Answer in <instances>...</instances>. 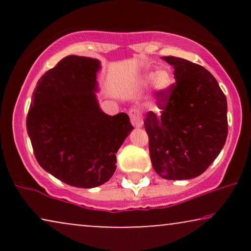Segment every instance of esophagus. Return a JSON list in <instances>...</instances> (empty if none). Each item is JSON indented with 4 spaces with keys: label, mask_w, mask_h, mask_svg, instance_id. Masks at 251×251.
<instances>
[{
    "label": "esophagus",
    "mask_w": 251,
    "mask_h": 251,
    "mask_svg": "<svg viewBox=\"0 0 251 251\" xmlns=\"http://www.w3.org/2000/svg\"><path fill=\"white\" fill-rule=\"evenodd\" d=\"M129 116H130V120H131V123H132L133 126H137V128H139V126H143L142 112H140L138 108L133 107V108L130 109Z\"/></svg>",
    "instance_id": "obj_1"
}]
</instances>
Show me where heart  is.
<instances>
[{"label": "heart", "instance_id": "obj_1", "mask_svg": "<svg viewBox=\"0 0 251 251\" xmlns=\"http://www.w3.org/2000/svg\"><path fill=\"white\" fill-rule=\"evenodd\" d=\"M144 83L154 82V88L157 91H166L174 84V76L169 71L162 70L159 72H150L144 76Z\"/></svg>", "mask_w": 251, "mask_h": 251}]
</instances>
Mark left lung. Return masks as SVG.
<instances>
[{
	"instance_id": "8db88e82",
	"label": "left lung",
	"mask_w": 251,
	"mask_h": 251,
	"mask_svg": "<svg viewBox=\"0 0 251 251\" xmlns=\"http://www.w3.org/2000/svg\"><path fill=\"white\" fill-rule=\"evenodd\" d=\"M163 59L174 66L176 82L156 91L161 111L144 120L151 161L164 179H191L204 173L225 145L227 102L204 67L178 57Z\"/></svg>"
}]
</instances>
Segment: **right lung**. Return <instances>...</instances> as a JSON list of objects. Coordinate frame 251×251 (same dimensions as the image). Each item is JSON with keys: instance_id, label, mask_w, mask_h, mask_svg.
Instances as JSON below:
<instances>
[{"instance_id": "obj_1", "label": "right lung", "mask_w": 251, "mask_h": 251, "mask_svg": "<svg viewBox=\"0 0 251 251\" xmlns=\"http://www.w3.org/2000/svg\"><path fill=\"white\" fill-rule=\"evenodd\" d=\"M99 67L89 57L63 58L37 81L27 114L37 162L75 187L106 183L116 169L115 153L133 129L126 113L111 116L99 108Z\"/></svg>"}]
</instances>
